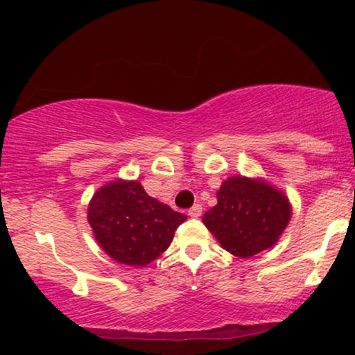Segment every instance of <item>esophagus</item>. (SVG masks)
Returning a JSON list of instances; mask_svg holds the SVG:
<instances>
[{
  "label": "esophagus",
  "instance_id": "1",
  "mask_svg": "<svg viewBox=\"0 0 355 355\" xmlns=\"http://www.w3.org/2000/svg\"><path fill=\"white\" fill-rule=\"evenodd\" d=\"M189 215H190V217H193V218L200 217V215H202V205H198V203H195V205L191 207V209L189 210Z\"/></svg>",
  "mask_w": 355,
  "mask_h": 355
}]
</instances>
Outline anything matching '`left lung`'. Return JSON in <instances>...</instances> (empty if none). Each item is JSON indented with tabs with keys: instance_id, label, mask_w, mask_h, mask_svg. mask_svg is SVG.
Masks as SVG:
<instances>
[{
	"instance_id": "8db88e82",
	"label": "left lung",
	"mask_w": 355,
	"mask_h": 355,
	"mask_svg": "<svg viewBox=\"0 0 355 355\" xmlns=\"http://www.w3.org/2000/svg\"><path fill=\"white\" fill-rule=\"evenodd\" d=\"M217 198L203 223L225 250L242 259L274 245L291 220L287 197L263 182L232 177Z\"/></svg>"
}]
</instances>
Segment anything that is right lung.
<instances>
[{
    "label": "right lung",
    "instance_id": "right-lung-1",
    "mask_svg": "<svg viewBox=\"0 0 355 355\" xmlns=\"http://www.w3.org/2000/svg\"><path fill=\"white\" fill-rule=\"evenodd\" d=\"M185 220L150 197L138 182L108 183L88 207V222L101 248L116 262L133 267H145L165 252Z\"/></svg>",
    "mask_w": 355,
    "mask_h": 355
}]
</instances>
